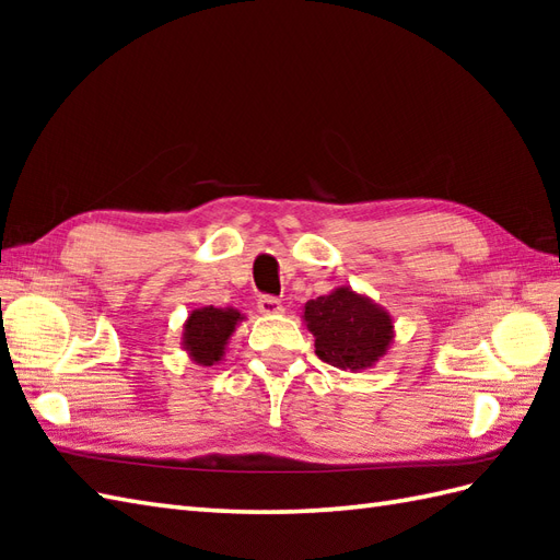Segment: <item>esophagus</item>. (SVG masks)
<instances>
[{"label": "esophagus", "instance_id": "obj_1", "mask_svg": "<svg viewBox=\"0 0 560 560\" xmlns=\"http://www.w3.org/2000/svg\"><path fill=\"white\" fill-rule=\"evenodd\" d=\"M257 311H259L261 315L271 317V315L283 313V305H281L279 299H273V295H261V299L257 301Z\"/></svg>", "mask_w": 560, "mask_h": 560}]
</instances>
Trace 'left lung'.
Masks as SVG:
<instances>
[{"label": "left lung", "instance_id": "8db88e82", "mask_svg": "<svg viewBox=\"0 0 560 560\" xmlns=\"http://www.w3.org/2000/svg\"><path fill=\"white\" fill-rule=\"evenodd\" d=\"M303 323L315 337V353L341 371H365L389 351L395 319L365 293L337 287L303 305Z\"/></svg>", "mask_w": 560, "mask_h": 560}]
</instances>
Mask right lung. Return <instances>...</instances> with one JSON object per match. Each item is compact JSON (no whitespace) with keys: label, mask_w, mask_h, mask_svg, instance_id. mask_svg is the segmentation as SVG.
I'll return each instance as SVG.
<instances>
[{"label":"right lung","mask_w":560,"mask_h":560,"mask_svg":"<svg viewBox=\"0 0 560 560\" xmlns=\"http://www.w3.org/2000/svg\"><path fill=\"white\" fill-rule=\"evenodd\" d=\"M243 319L245 315L237 313L235 307H197L187 315L183 325L180 347L187 353V359L205 368L217 365L225 355V347H229L233 331Z\"/></svg>","instance_id":"right-lung-1"}]
</instances>
